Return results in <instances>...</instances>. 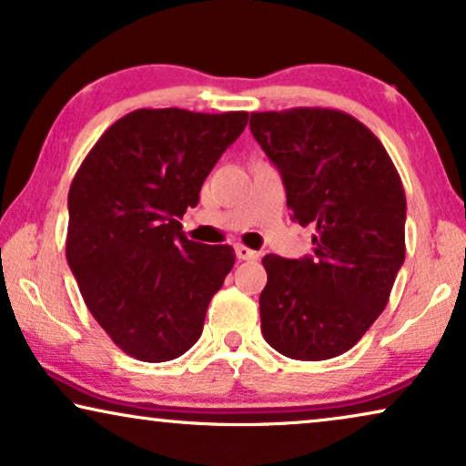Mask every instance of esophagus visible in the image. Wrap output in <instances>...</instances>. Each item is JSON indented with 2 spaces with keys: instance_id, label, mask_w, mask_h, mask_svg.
Masks as SVG:
<instances>
[{
  "instance_id": "esophagus-1",
  "label": "esophagus",
  "mask_w": 466,
  "mask_h": 466,
  "mask_svg": "<svg viewBox=\"0 0 466 466\" xmlns=\"http://www.w3.org/2000/svg\"><path fill=\"white\" fill-rule=\"evenodd\" d=\"M235 254H238L239 260H257L258 258V252H254V250H250V248H246V246L235 248Z\"/></svg>"
}]
</instances>
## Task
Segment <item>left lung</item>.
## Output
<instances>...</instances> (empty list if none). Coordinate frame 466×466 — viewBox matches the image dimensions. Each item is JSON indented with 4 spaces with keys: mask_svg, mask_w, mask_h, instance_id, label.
<instances>
[{
    "mask_svg": "<svg viewBox=\"0 0 466 466\" xmlns=\"http://www.w3.org/2000/svg\"><path fill=\"white\" fill-rule=\"evenodd\" d=\"M250 131L282 176L292 220L316 228L309 257L263 258L260 330L289 359H333L378 320L405 260L403 182L346 112H252Z\"/></svg>",
    "mask_w": 466,
    "mask_h": 466,
    "instance_id": "obj_1",
    "label": "left lung"
}]
</instances>
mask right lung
Returning <instances> with one entry per match:
<instances>
[{
	"mask_svg": "<svg viewBox=\"0 0 466 466\" xmlns=\"http://www.w3.org/2000/svg\"><path fill=\"white\" fill-rule=\"evenodd\" d=\"M246 123L248 112L144 107L116 120L76 171L69 269L99 327L133 359L174 360L201 337L235 252L190 241L180 218Z\"/></svg>",
	"mask_w": 466,
	"mask_h": 466,
	"instance_id": "add662e5",
	"label": "right lung"
}]
</instances>
